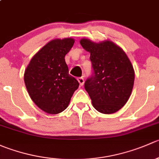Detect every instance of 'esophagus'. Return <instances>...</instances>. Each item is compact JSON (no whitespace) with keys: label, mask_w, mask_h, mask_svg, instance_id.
Listing matches in <instances>:
<instances>
[{"label":"esophagus","mask_w":159,"mask_h":159,"mask_svg":"<svg viewBox=\"0 0 159 159\" xmlns=\"http://www.w3.org/2000/svg\"><path fill=\"white\" fill-rule=\"evenodd\" d=\"M78 82H79L80 85L82 86L83 84H84V79L83 77H80V78H78Z\"/></svg>","instance_id":"esophagus-1"}]
</instances>
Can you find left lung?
Instances as JSON below:
<instances>
[{
    "label": "left lung",
    "instance_id": "8db88e82",
    "mask_svg": "<svg viewBox=\"0 0 159 159\" xmlns=\"http://www.w3.org/2000/svg\"><path fill=\"white\" fill-rule=\"evenodd\" d=\"M90 52L93 72L84 82L94 108L103 114L121 109L131 94L134 81L132 65L122 49L110 41L97 44L80 41Z\"/></svg>",
    "mask_w": 159,
    "mask_h": 159
}]
</instances>
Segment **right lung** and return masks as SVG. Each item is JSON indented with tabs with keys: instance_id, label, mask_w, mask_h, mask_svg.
<instances>
[{
	"instance_id": "add662e5",
	"label": "right lung",
	"mask_w": 159,
	"mask_h": 159,
	"mask_svg": "<svg viewBox=\"0 0 159 159\" xmlns=\"http://www.w3.org/2000/svg\"><path fill=\"white\" fill-rule=\"evenodd\" d=\"M75 43L72 38L52 40L30 60L25 83L35 105L48 114L67 108L79 83L68 74L65 57Z\"/></svg>"
}]
</instances>
